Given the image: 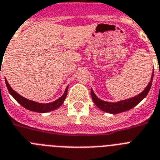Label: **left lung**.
Returning a JSON list of instances; mask_svg holds the SVG:
<instances>
[{
	"label": "left lung",
	"mask_w": 160,
	"mask_h": 160,
	"mask_svg": "<svg viewBox=\"0 0 160 160\" xmlns=\"http://www.w3.org/2000/svg\"><path fill=\"white\" fill-rule=\"evenodd\" d=\"M153 76H154V72L152 73V76L150 78V83L148 84V85L145 87V89L141 93H139L135 97H132L131 98H127L126 100H121L118 102H106V101L101 100L100 98H98L96 94L94 93L93 89H91V96L92 99H93V102L95 103L97 107L101 109L102 111L106 112H109L112 114H117L122 112H126L127 110L132 109V108H134L135 106L138 104L139 102L141 100H143L144 98L146 97L149 91H150V87L152 84V80H153Z\"/></svg>",
	"instance_id": "8db88e82"
}]
</instances>
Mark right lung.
Returning <instances> with one entry per match:
<instances>
[{"label":"right lung","instance_id":"right-lung-1","mask_svg":"<svg viewBox=\"0 0 160 160\" xmlns=\"http://www.w3.org/2000/svg\"><path fill=\"white\" fill-rule=\"evenodd\" d=\"M6 84L7 89H8L10 93L12 95V97L15 98L17 102H19V104H21L24 108H25L26 109L30 110L33 112H40V113H43V112H48L53 111L56 110L57 108L62 106V103L64 102L65 98L67 95V90H68V86L67 87V89L65 90L64 93L58 99L55 100L52 102H48V103H41V102H35V101L29 100L28 98H25L23 96L19 95V93L15 92L14 89L10 86L9 83L7 82V80H6Z\"/></svg>","mask_w":160,"mask_h":160}]
</instances>
